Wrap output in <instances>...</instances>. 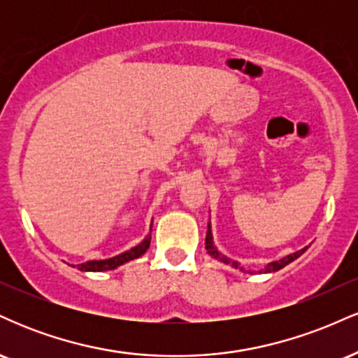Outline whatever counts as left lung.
<instances>
[{
  "mask_svg": "<svg viewBox=\"0 0 358 358\" xmlns=\"http://www.w3.org/2000/svg\"><path fill=\"white\" fill-rule=\"evenodd\" d=\"M205 249H207V252L210 254L212 257L220 259V261L227 262V264H232L234 268H237L236 262H232L231 259L224 257V256H222V254H219V250H217L215 248H213V244H212V232H210V227H208V231H207V237H205ZM303 252H305V249H303V250H298V252H294V254H289V256H286V257L279 259V261L271 262V264L268 266V268L264 269V273H271V271H279L281 268H285L286 264H289V262H293L294 259H298L299 256H301Z\"/></svg>",
  "mask_w": 358,
  "mask_h": 358,
  "instance_id": "8db88e82",
  "label": "left lung"
}]
</instances>
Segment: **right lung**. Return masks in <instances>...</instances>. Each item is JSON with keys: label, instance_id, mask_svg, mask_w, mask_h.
<instances>
[{"label": "right lung", "instance_id": "add662e5", "mask_svg": "<svg viewBox=\"0 0 358 358\" xmlns=\"http://www.w3.org/2000/svg\"><path fill=\"white\" fill-rule=\"evenodd\" d=\"M150 242H151V236H148L146 239L141 242V244L136 245V248H133L131 250H126V252L119 254V256H116V257L106 259V261H87V262H84V264L77 266V269L96 271V273H101V271H110V269L117 268V266L124 264V262H127V261H133V259L143 256V254L148 250V248H150Z\"/></svg>", "mask_w": 358, "mask_h": 358}]
</instances>
